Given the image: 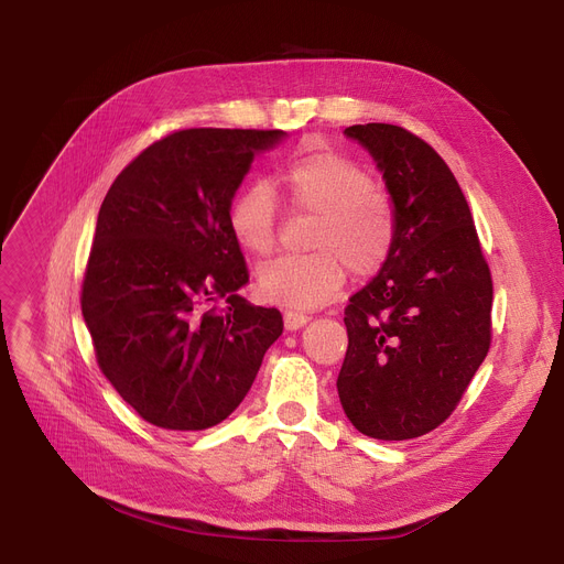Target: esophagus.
<instances>
[{
    "mask_svg": "<svg viewBox=\"0 0 564 564\" xmlns=\"http://www.w3.org/2000/svg\"><path fill=\"white\" fill-rule=\"evenodd\" d=\"M308 315L306 313H300V311H285L283 313V324H285V329L288 332H297V329H302L304 324H308Z\"/></svg>",
    "mask_w": 564,
    "mask_h": 564,
    "instance_id": "esophagus-1",
    "label": "esophagus"
}]
</instances>
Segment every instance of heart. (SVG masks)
Here are the masks:
<instances>
[{"label":"heart","mask_w":564,"mask_h":564,"mask_svg":"<svg viewBox=\"0 0 564 564\" xmlns=\"http://www.w3.org/2000/svg\"><path fill=\"white\" fill-rule=\"evenodd\" d=\"M276 181L294 210L317 215L311 232L317 251L264 262L258 290L267 302L313 311L343 290L349 267L372 276L389 262L398 240L395 207L359 162L334 148H308L281 169ZM276 224L279 203L270 185L249 183L232 196L228 228L245 251L270 253Z\"/></svg>","instance_id":"1"}]
</instances>
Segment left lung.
Wrapping results in <instances>:
<instances>
[{"label":"left lung","instance_id":"1","mask_svg":"<svg viewBox=\"0 0 564 564\" xmlns=\"http://www.w3.org/2000/svg\"><path fill=\"white\" fill-rule=\"evenodd\" d=\"M345 134L381 171L398 240L345 308L338 398L361 434L416 438L451 416L487 357L491 274L459 183L430 143L389 123Z\"/></svg>","mask_w":564,"mask_h":564}]
</instances>
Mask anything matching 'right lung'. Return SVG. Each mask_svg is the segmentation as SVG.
<instances>
[{
  "mask_svg": "<svg viewBox=\"0 0 564 564\" xmlns=\"http://www.w3.org/2000/svg\"><path fill=\"white\" fill-rule=\"evenodd\" d=\"M283 130L194 128L132 160L109 187L82 285L96 359L137 413L175 432L207 430L240 406L283 332L251 306L228 205L258 153ZM227 300L226 312L202 304Z\"/></svg>",
  "mask_w": 564,
  "mask_h": 564,
  "instance_id": "right-lung-1",
  "label": "right lung"
}]
</instances>
